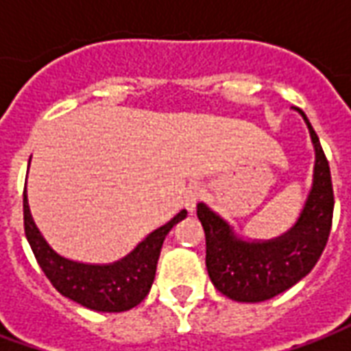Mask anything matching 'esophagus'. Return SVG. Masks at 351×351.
I'll list each match as a JSON object with an SVG mask.
<instances>
[{
    "mask_svg": "<svg viewBox=\"0 0 351 351\" xmlns=\"http://www.w3.org/2000/svg\"><path fill=\"white\" fill-rule=\"evenodd\" d=\"M201 195H203L201 186H197V184L190 186V188L186 190V193H184V206H186L190 213H193V210H195V206H197L199 199H201Z\"/></svg>",
    "mask_w": 351,
    "mask_h": 351,
    "instance_id": "esophagus-1",
    "label": "esophagus"
}]
</instances>
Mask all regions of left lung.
I'll list each match as a JSON object with an SVG mask.
<instances>
[{
  "label": "left lung",
  "mask_w": 351,
  "mask_h": 351,
  "mask_svg": "<svg viewBox=\"0 0 351 351\" xmlns=\"http://www.w3.org/2000/svg\"><path fill=\"white\" fill-rule=\"evenodd\" d=\"M297 110L308 125L316 161L312 190L293 228L272 241H244L205 203L197 205L205 229L206 271L214 287L233 301L261 302L295 286L314 269L331 233L335 195L329 161L306 114Z\"/></svg>",
  "instance_id": "left-lung-1"
}]
</instances>
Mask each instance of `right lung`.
<instances>
[{
  "label": "right lung",
  "instance_id": "1",
  "mask_svg": "<svg viewBox=\"0 0 351 351\" xmlns=\"http://www.w3.org/2000/svg\"><path fill=\"white\" fill-rule=\"evenodd\" d=\"M186 210H180L120 261L88 265L62 258L50 248L32 218L24 190V231L41 271L64 297L97 312H123L145 299L152 287L163 241L173 226L186 218Z\"/></svg>",
  "mask_w": 351,
  "mask_h": 351
}]
</instances>
